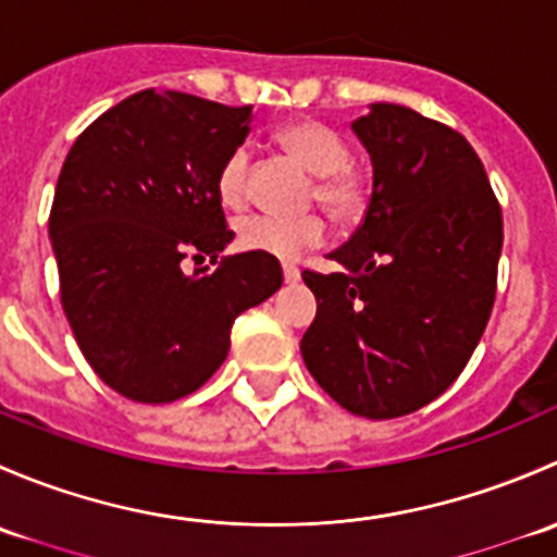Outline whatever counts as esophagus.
<instances>
[{"instance_id":"1","label":"esophagus","mask_w":557,"mask_h":557,"mask_svg":"<svg viewBox=\"0 0 557 557\" xmlns=\"http://www.w3.org/2000/svg\"><path fill=\"white\" fill-rule=\"evenodd\" d=\"M283 277H285V283H296V280L301 277L299 267H294V263H283Z\"/></svg>"}]
</instances>
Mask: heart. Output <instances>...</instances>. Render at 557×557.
Listing matches in <instances>:
<instances>
[{
    "mask_svg": "<svg viewBox=\"0 0 557 557\" xmlns=\"http://www.w3.org/2000/svg\"><path fill=\"white\" fill-rule=\"evenodd\" d=\"M274 143L307 172L314 174L310 199L318 201L336 223H356L369 207L367 174L350 164V148L339 132L314 117H299L274 132ZM247 150L237 148L223 159L215 174L218 199L226 210H243L247 205ZM329 237V226L318 212L299 218L250 215L239 221L237 245L247 252L296 261L307 250L320 247Z\"/></svg>",
    "mask_w": 557,
    "mask_h": 557,
    "instance_id": "heart-1",
    "label": "heart"
}]
</instances>
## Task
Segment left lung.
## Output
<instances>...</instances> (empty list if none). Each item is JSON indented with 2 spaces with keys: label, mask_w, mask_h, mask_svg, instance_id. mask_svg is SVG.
<instances>
[{
  "label": "left lung",
  "mask_w": 557,
  "mask_h": 557,
  "mask_svg": "<svg viewBox=\"0 0 557 557\" xmlns=\"http://www.w3.org/2000/svg\"><path fill=\"white\" fill-rule=\"evenodd\" d=\"M372 156L363 223L342 272L305 269L318 314L301 356L347 412L401 418L434 401L469 363L493 301L502 205L463 134L401 104L352 123Z\"/></svg>",
  "instance_id": "left-lung-1"
}]
</instances>
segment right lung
Segmentation results:
<instances>
[{
  "label": "right lung",
  "instance_id": "obj_1",
  "mask_svg": "<svg viewBox=\"0 0 557 557\" xmlns=\"http://www.w3.org/2000/svg\"><path fill=\"white\" fill-rule=\"evenodd\" d=\"M250 110L148 88L102 112L61 166L48 221L61 307L94 372L132 401L199 391L234 320L283 285L277 258L221 256L234 232L215 174ZM205 255L212 273L184 272Z\"/></svg>",
  "mask_w": 557,
  "mask_h": 557
}]
</instances>
